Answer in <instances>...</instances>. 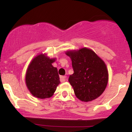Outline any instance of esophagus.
Returning a JSON list of instances; mask_svg holds the SVG:
<instances>
[{
  "instance_id": "34e87169",
  "label": "esophagus",
  "mask_w": 132,
  "mask_h": 132,
  "mask_svg": "<svg viewBox=\"0 0 132 132\" xmlns=\"http://www.w3.org/2000/svg\"><path fill=\"white\" fill-rule=\"evenodd\" d=\"M66 76H60V81H61V82H64V81H66Z\"/></svg>"
}]
</instances>
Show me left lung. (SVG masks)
Masks as SVG:
<instances>
[{
  "instance_id": "left-lung-1",
  "label": "left lung",
  "mask_w": 132,
  "mask_h": 132,
  "mask_svg": "<svg viewBox=\"0 0 132 132\" xmlns=\"http://www.w3.org/2000/svg\"><path fill=\"white\" fill-rule=\"evenodd\" d=\"M74 73L68 79L76 96L89 102L99 97L108 82V71L104 62L91 50L84 48L77 51H68Z\"/></svg>"
}]
</instances>
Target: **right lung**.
Segmentation results:
<instances>
[{
    "instance_id": "1",
    "label": "right lung",
    "mask_w": 132,
    "mask_h": 132,
    "mask_svg": "<svg viewBox=\"0 0 132 132\" xmlns=\"http://www.w3.org/2000/svg\"><path fill=\"white\" fill-rule=\"evenodd\" d=\"M55 59L40 54L31 61L27 69L25 81L28 90L39 99L51 97L60 83L57 69L52 66Z\"/></svg>"
}]
</instances>
